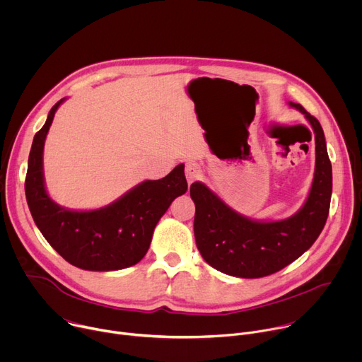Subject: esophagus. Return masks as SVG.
Listing matches in <instances>:
<instances>
[{
	"instance_id": "1",
	"label": "esophagus",
	"mask_w": 362,
	"mask_h": 362,
	"mask_svg": "<svg viewBox=\"0 0 362 362\" xmlns=\"http://www.w3.org/2000/svg\"><path fill=\"white\" fill-rule=\"evenodd\" d=\"M186 179H187V183L190 185V183H193L194 180H197L199 177H200V173H202V170H200V168H199V165L197 163H194V162H189V163H186Z\"/></svg>"
}]
</instances>
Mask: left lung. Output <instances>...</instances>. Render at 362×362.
I'll use <instances>...</instances> for the list:
<instances>
[{
	"label": "left lung",
	"mask_w": 362,
	"mask_h": 362,
	"mask_svg": "<svg viewBox=\"0 0 362 362\" xmlns=\"http://www.w3.org/2000/svg\"><path fill=\"white\" fill-rule=\"evenodd\" d=\"M299 110L315 134V172L300 209L282 221H257L240 215L202 182L190 186L194 202V239L212 268L238 278L272 275L306 252L322 232L332 194V166L320 122L300 105Z\"/></svg>",
	"instance_id": "left-lung-1"
}]
</instances>
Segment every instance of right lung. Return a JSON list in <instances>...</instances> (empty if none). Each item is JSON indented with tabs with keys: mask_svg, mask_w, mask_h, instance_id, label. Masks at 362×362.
I'll use <instances>...</instances> for the list:
<instances>
[{
	"mask_svg": "<svg viewBox=\"0 0 362 362\" xmlns=\"http://www.w3.org/2000/svg\"><path fill=\"white\" fill-rule=\"evenodd\" d=\"M64 101L66 98H62L51 107L44 126L33 140L25 177V197L31 216L47 242L69 264L97 272L130 268L144 257L154 228L172 202L186 193L185 165H177L163 179L136 185L105 208H63L47 193L42 151L49 126Z\"/></svg>",
	"mask_w": 362,
	"mask_h": 362,
	"instance_id": "right-lung-1",
	"label": "right lung"
}]
</instances>
